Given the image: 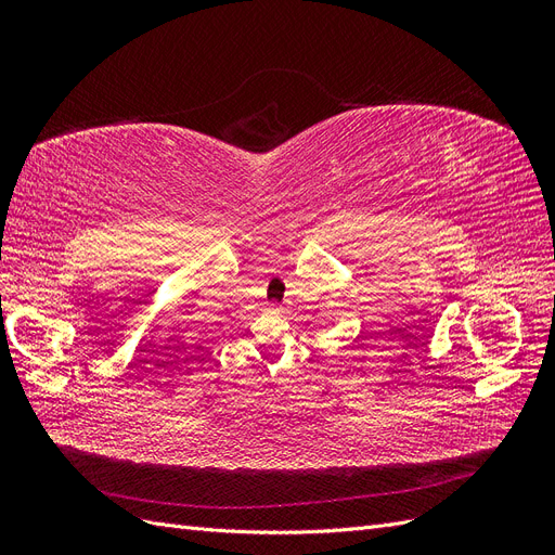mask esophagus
<instances>
[{"instance_id": "esophagus-1", "label": "esophagus", "mask_w": 555, "mask_h": 555, "mask_svg": "<svg viewBox=\"0 0 555 555\" xmlns=\"http://www.w3.org/2000/svg\"><path fill=\"white\" fill-rule=\"evenodd\" d=\"M266 310H268V312H280V306L271 304V306H266Z\"/></svg>"}]
</instances>
